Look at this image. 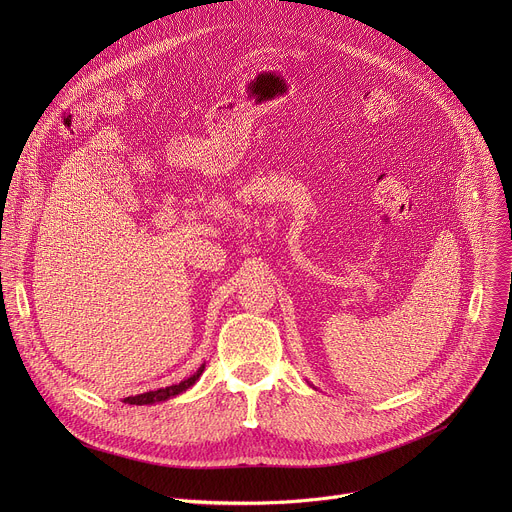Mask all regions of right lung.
Returning <instances> with one entry per match:
<instances>
[{"mask_svg": "<svg viewBox=\"0 0 512 512\" xmlns=\"http://www.w3.org/2000/svg\"><path fill=\"white\" fill-rule=\"evenodd\" d=\"M202 371H204V364H202V367H200L192 377H188L186 381H182V383H178V385L164 387V389L150 391V393H143V395H135V397H127L125 403H129V405H150V403H158V401H166V399H170V397H176V395L184 393L186 389H190V387L198 381V377L202 375Z\"/></svg>", "mask_w": 512, "mask_h": 512, "instance_id": "1", "label": "right lung"}]
</instances>
